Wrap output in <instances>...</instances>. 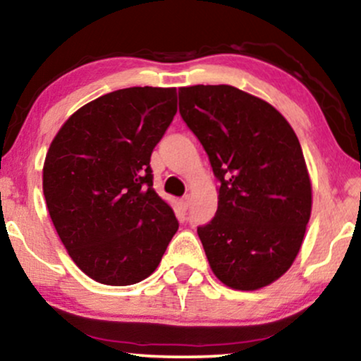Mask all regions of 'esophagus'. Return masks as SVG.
Returning a JSON list of instances; mask_svg holds the SVG:
<instances>
[{
  "label": "esophagus",
  "instance_id": "1",
  "mask_svg": "<svg viewBox=\"0 0 361 361\" xmlns=\"http://www.w3.org/2000/svg\"><path fill=\"white\" fill-rule=\"evenodd\" d=\"M179 206H180V209H182V211H188V209H189V206H190V197H189V195H185V197H182L180 199V201H179Z\"/></svg>",
  "mask_w": 361,
  "mask_h": 361
}]
</instances>
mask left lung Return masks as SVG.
Segmentation results:
<instances>
[{
	"mask_svg": "<svg viewBox=\"0 0 361 361\" xmlns=\"http://www.w3.org/2000/svg\"><path fill=\"white\" fill-rule=\"evenodd\" d=\"M179 110L219 179L214 219L197 229L212 273L239 291L268 286L295 262L313 204L295 130L231 85L182 87Z\"/></svg>",
	"mask_w": 361,
	"mask_h": 361,
	"instance_id": "1",
	"label": "left lung"
}]
</instances>
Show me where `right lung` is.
Returning <instances> with one entry per match:
<instances>
[{"mask_svg": "<svg viewBox=\"0 0 361 361\" xmlns=\"http://www.w3.org/2000/svg\"><path fill=\"white\" fill-rule=\"evenodd\" d=\"M176 112V88H122L80 106L51 140L44 201L70 257L93 281L149 278L177 233L150 169Z\"/></svg>", "mask_w": 361, "mask_h": 361, "instance_id": "1", "label": "right lung"}]
</instances>
